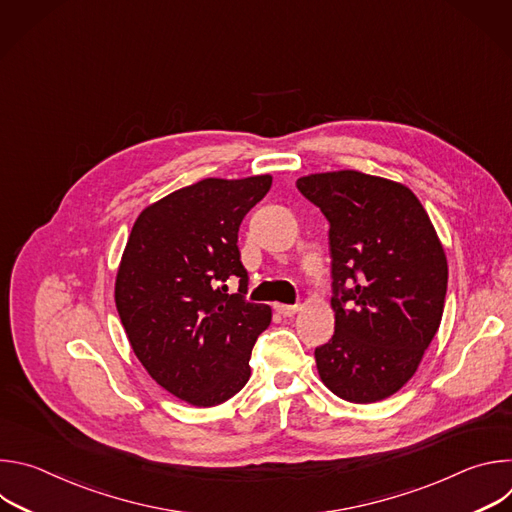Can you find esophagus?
I'll use <instances>...</instances> for the list:
<instances>
[{
	"label": "esophagus",
	"instance_id": "obj_1",
	"mask_svg": "<svg viewBox=\"0 0 512 512\" xmlns=\"http://www.w3.org/2000/svg\"><path fill=\"white\" fill-rule=\"evenodd\" d=\"M275 310L283 316V318H289V316H294L298 310H300V306H287V304H275Z\"/></svg>",
	"mask_w": 512,
	"mask_h": 512
}]
</instances>
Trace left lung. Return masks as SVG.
<instances>
[{
    "instance_id": "8db88e82",
    "label": "left lung",
    "mask_w": 512,
    "mask_h": 512,
    "mask_svg": "<svg viewBox=\"0 0 512 512\" xmlns=\"http://www.w3.org/2000/svg\"><path fill=\"white\" fill-rule=\"evenodd\" d=\"M298 190L328 218L334 336L316 348L322 383L350 403L397 393L440 328L448 261L417 196L356 170L310 174Z\"/></svg>"
}]
</instances>
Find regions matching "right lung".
<instances>
[{
  "mask_svg": "<svg viewBox=\"0 0 512 512\" xmlns=\"http://www.w3.org/2000/svg\"><path fill=\"white\" fill-rule=\"evenodd\" d=\"M269 188V174L200 180L145 208L127 239L115 279L121 324L143 369L190 405L225 403L251 377L271 308L245 300L237 241ZM231 276L240 279L237 295L228 294Z\"/></svg>",
  "mask_w": 512,
  "mask_h": 512,
  "instance_id": "right-lung-1",
  "label": "right lung"
}]
</instances>
